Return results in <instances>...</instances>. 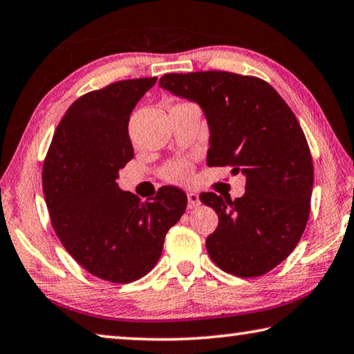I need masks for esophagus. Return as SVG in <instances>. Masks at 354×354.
Segmentation results:
<instances>
[{
  "mask_svg": "<svg viewBox=\"0 0 354 354\" xmlns=\"http://www.w3.org/2000/svg\"><path fill=\"white\" fill-rule=\"evenodd\" d=\"M187 200H189V209H195V207H198L201 205L200 195L195 194V192H189Z\"/></svg>",
  "mask_w": 354,
  "mask_h": 354,
  "instance_id": "obj_1",
  "label": "esophagus"
}]
</instances>
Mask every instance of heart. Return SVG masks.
<instances>
[{
	"instance_id": "heart-1",
	"label": "heart",
	"mask_w": 354,
	"mask_h": 354,
	"mask_svg": "<svg viewBox=\"0 0 354 354\" xmlns=\"http://www.w3.org/2000/svg\"><path fill=\"white\" fill-rule=\"evenodd\" d=\"M165 176L173 183H187L190 178V165L187 162H175L167 167Z\"/></svg>"
}]
</instances>
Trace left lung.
I'll use <instances>...</instances> for the list:
<instances>
[{"mask_svg":"<svg viewBox=\"0 0 354 354\" xmlns=\"http://www.w3.org/2000/svg\"><path fill=\"white\" fill-rule=\"evenodd\" d=\"M159 86L201 107L209 128L207 165H231L247 178L231 200L212 192L200 200L218 215L206 239L211 259L236 277H261L289 256L306 227L314 167L290 107L259 77L227 71L170 73Z\"/></svg>","mask_w":354,"mask_h":354,"instance_id":"left-lung-1","label":"left lung"}]
</instances>
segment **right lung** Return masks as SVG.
Here are the masks:
<instances>
[{
    "mask_svg": "<svg viewBox=\"0 0 354 354\" xmlns=\"http://www.w3.org/2000/svg\"><path fill=\"white\" fill-rule=\"evenodd\" d=\"M156 81H118L77 98L45 159L41 183L57 237L81 267L111 283H131L151 270L187 206L178 187H162L143 203L117 183L134 156L129 115Z\"/></svg>",
    "mask_w": 354,
    "mask_h": 354,
    "instance_id": "right-lung-1",
    "label": "right lung"
}]
</instances>
